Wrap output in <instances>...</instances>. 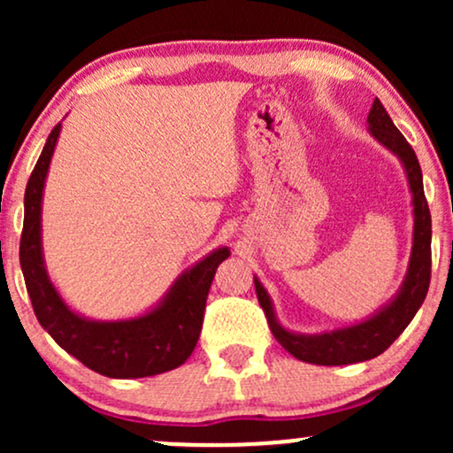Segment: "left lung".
Masks as SVG:
<instances>
[{
  "mask_svg": "<svg viewBox=\"0 0 453 453\" xmlns=\"http://www.w3.org/2000/svg\"><path fill=\"white\" fill-rule=\"evenodd\" d=\"M368 126H371L372 136H375L383 147L396 153L407 170V179L411 194H413V251H411L409 273L404 279L400 294L389 303L386 309L379 311L375 317L342 330L326 332V334L304 336L288 332L280 327L274 319L273 303H270L266 289L256 279V294L264 313H266L270 332L274 334L285 351L292 353L298 360L309 364H319V366H341V364H356L371 360V357L381 356L383 351L392 345L394 341L403 334L404 327L413 319L418 309L422 306L430 285V264H433V253H430V238H433V221H430V209L424 196L422 168L415 157V150L411 149L407 138L398 132L394 121L383 104L372 102L371 112H368Z\"/></svg>",
  "mask_w": 453,
  "mask_h": 453,
  "instance_id": "left-lung-1",
  "label": "left lung"
}]
</instances>
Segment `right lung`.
Returning a JSON list of instances; mask_svg holds the SVG:
<instances>
[{
    "mask_svg": "<svg viewBox=\"0 0 453 453\" xmlns=\"http://www.w3.org/2000/svg\"><path fill=\"white\" fill-rule=\"evenodd\" d=\"M59 129L61 123H57L25 189V221L19 257L34 313L57 345L104 377L138 379L173 371L196 349L212 277L230 251L226 247L217 249L196 264L176 280L157 309L138 319L89 321L67 309L46 274L40 244L44 179Z\"/></svg>",
    "mask_w": 453,
    "mask_h": 453,
    "instance_id": "right-lung-1",
    "label": "right lung"
}]
</instances>
